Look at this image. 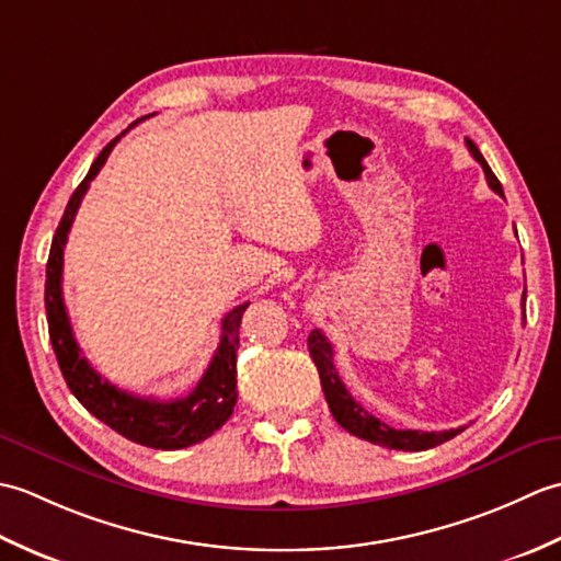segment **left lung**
<instances>
[{"label": "left lung", "instance_id": "8db88e82", "mask_svg": "<svg viewBox=\"0 0 561 561\" xmlns=\"http://www.w3.org/2000/svg\"><path fill=\"white\" fill-rule=\"evenodd\" d=\"M465 145H468L470 153L482 165V171L486 175V183L494 190L496 195L504 197V190L502 183H499V178L492 173L490 163L484 161V157L480 153V149L474 147V141L465 139ZM523 299H526V294H523ZM308 352H311V359L318 366V374H320V386H323L325 392V400H328V408L335 416L337 424L342 428H347L350 434L359 436L364 440H371V444L378 446H386V448H396V450H426V448H434L438 444H444V440L458 436L465 426L458 428H448V432H416V428H392L386 422H380L378 416H374L368 410H364L359 402L352 398V392L344 388L342 378L335 368V362H332V344L328 342V337L323 335L320 330H313L311 335H308Z\"/></svg>", "mask_w": 561, "mask_h": 561}]
</instances>
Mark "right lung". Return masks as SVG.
<instances>
[{"instance_id": "add662e5", "label": "right lung", "mask_w": 561, "mask_h": 561, "mask_svg": "<svg viewBox=\"0 0 561 561\" xmlns=\"http://www.w3.org/2000/svg\"><path fill=\"white\" fill-rule=\"evenodd\" d=\"M123 135H117L111 145L99 153V159L91 163L87 178L79 183L75 195L69 197L62 221H59L55 231L50 257H47V270H45L47 330H50V342L57 356L59 371H62L69 390L75 392V398L83 404V408H87L103 424L115 428L117 434L135 440V444L161 448V450H178L209 438L219 426L226 424V420H229L233 412V404L238 398V390H236L238 328H241V318L245 313L248 304L236 306L233 311L226 313V318L221 320L219 347L214 352L205 376L199 378V383L193 388V392H187L185 398H175V400L139 398V396H133V392L115 388L101 374L93 371V366L89 364L87 356L81 354L79 344L75 340V332H71V325H69V316L62 299V255H65L67 233L71 229V221L77 217L81 199L87 195L91 181L99 175L105 159L111 157L113 147Z\"/></svg>"}]
</instances>
